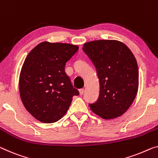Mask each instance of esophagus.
I'll return each mask as SVG.
<instances>
[{"mask_svg":"<svg viewBox=\"0 0 158 158\" xmlns=\"http://www.w3.org/2000/svg\"><path fill=\"white\" fill-rule=\"evenodd\" d=\"M84 92H85V89H79V93L81 95H82V94H84Z\"/></svg>","mask_w":158,"mask_h":158,"instance_id":"34e87169","label":"esophagus"}]
</instances>
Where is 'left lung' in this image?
Instances as JSON below:
<instances>
[{"label":"left lung","mask_w":158,"mask_h":158,"mask_svg":"<svg viewBox=\"0 0 158 158\" xmlns=\"http://www.w3.org/2000/svg\"><path fill=\"white\" fill-rule=\"evenodd\" d=\"M82 50L93 61L99 80L98 101L90 110L104 119L123 114L138 89L136 59L128 47L117 40H95L84 44Z\"/></svg>","instance_id":"1"}]
</instances>
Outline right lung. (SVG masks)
Masks as SVG:
<instances>
[{
  "label": "right lung",
  "instance_id": "right-lung-1",
  "mask_svg": "<svg viewBox=\"0 0 158 158\" xmlns=\"http://www.w3.org/2000/svg\"><path fill=\"white\" fill-rule=\"evenodd\" d=\"M78 48L43 42L27 56L19 78L20 98L26 110L41 122L59 121L69 110L73 97L79 94L65 72V64Z\"/></svg>",
  "mask_w": 158,
  "mask_h": 158
}]
</instances>
